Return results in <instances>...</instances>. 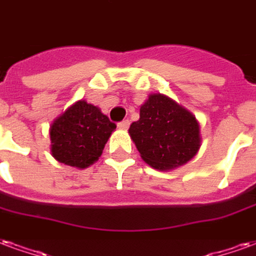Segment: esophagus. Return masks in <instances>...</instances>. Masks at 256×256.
I'll use <instances>...</instances> for the list:
<instances>
[{
    "label": "esophagus",
    "mask_w": 256,
    "mask_h": 256,
    "mask_svg": "<svg viewBox=\"0 0 256 256\" xmlns=\"http://www.w3.org/2000/svg\"><path fill=\"white\" fill-rule=\"evenodd\" d=\"M128 126H130V121L128 120L121 121L120 124H118V128H120V130H128Z\"/></svg>",
    "instance_id": "34e87169"
}]
</instances>
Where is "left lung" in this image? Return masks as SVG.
I'll return each mask as SVG.
<instances>
[{
	"mask_svg": "<svg viewBox=\"0 0 256 256\" xmlns=\"http://www.w3.org/2000/svg\"><path fill=\"white\" fill-rule=\"evenodd\" d=\"M130 139L147 165L169 170L186 165L202 144L200 126L190 110L164 94H150L139 120L130 126Z\"/></svg>",
	"mask_w": 256,
	"mask_h": 256,
	"instance_id": "obj_1",
	"label": "left lung"
}]
</instances>
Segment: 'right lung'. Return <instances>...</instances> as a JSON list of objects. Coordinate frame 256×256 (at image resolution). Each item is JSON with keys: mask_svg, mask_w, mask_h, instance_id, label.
I'll list each match as a JSON object with an SVG mask.
<instances>
[{"mask_svg": "<svg viewBox=\"0 0 256 256\" xmlns=\"http://www.w3.org/2000/svg\"><path fill=\"white\" fill-rule=\"evenodd\" d=\"M114 130L100 108L78 100L50 126L52 156L68 166L86 169L100 160Z\"/></svg>", "mask_w": 256, "mask_h": 256, "instance_id": "1", "label": "right lung"}]
</instances>
